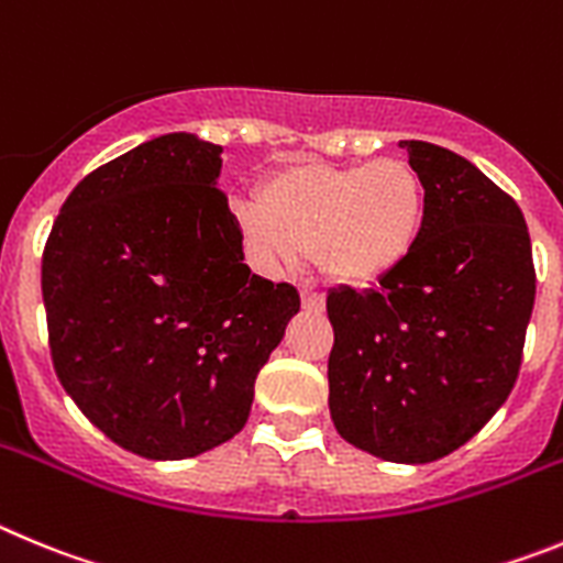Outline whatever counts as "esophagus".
Listing matches in <instances>:
<instances>
[{
  "label": "esophagus",
  "instance_id": "1",
  "mask_svg": "<svg viewBox=\"0 0 563 563\" xmlns=\"http://www.w3.org/2000/svg\"><path fill=\"white\" fill-rule=\"evenodd\" d=\"M302 308L313 313L325 311V297L319 291H311V288H302Z\"/></svg>",
  "mask_w": 563,
  "mask_h": 563
}]
</instances>
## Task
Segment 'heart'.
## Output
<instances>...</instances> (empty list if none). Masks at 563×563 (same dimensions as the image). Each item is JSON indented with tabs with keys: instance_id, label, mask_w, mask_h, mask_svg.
<instances>
[{
	"instance_id": "heart-1",
	"label": "heart",
	"mask_w": 563,
	"mask_h": 563,
	"mask_svg": "<svg viewBox=\"0 0 563 563\" xmlns=\"http://www.w3.org/2000/svg\"><path fill=\"white\" fill-rule=\"evenodd\" d=\"M238 224L269 269H291L313 252L328 280L367 288L401 269L418 246L427 187L398 156L351 168L297 165L272 176L261 207H241Z\"/></svg>"
}]
</instances>
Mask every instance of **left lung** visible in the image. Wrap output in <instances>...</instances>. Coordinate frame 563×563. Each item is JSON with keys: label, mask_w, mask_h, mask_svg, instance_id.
<instances>
[{"label": "left lung", "mask_w": 563, "mask_h": 563, "mask_svg": "<svg viewBox=\"0 0 563 563\" xmlns=\"http://www.w3.org/2000/svg\"><path fill=\"white\" fill-rule=\"evenodd\" d=\"M427 224L382 288L328 294V404L336 432L389 463H432L514 389L536 300L519 205L454 151L404 140Z\"/></svg>", "instance_id": "obj_1"}]
</instances>
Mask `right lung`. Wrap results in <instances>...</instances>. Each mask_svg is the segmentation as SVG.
Segmentation results:
<instances>
[{
	"mask_svg": "<svg viewBox=\"0 0 563 563\" xmlns=\"http://www.w3.org/2000/svg\"><path fill=\"white\" fill-rule=\"evenodd\" d=\"M221 145L165 134L75 185L42 257L55 373L95 427L148 460L244 429L300 294L252 275L216 181Z\"/></svg>",
	"mask_w": 563,
	"mask_h": 563,
	"instance_id": "add662e5",
	"label": "right lung"
}]
</instances>
